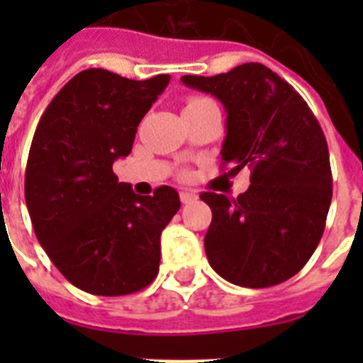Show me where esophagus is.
<instances>
[{
	"mask_svg": "<svg viewBox=\"0 0 363 363\" xmlns=\"http://www.w3.org/2000/svg\"><path fill=\"white\" fill-rule=\"evenodd\" d=\"M194 199H198V194L196 192H181V201L182 203H190Z\"/></svg>",
	"mask_w": 363,
	"mask_h": 363,
	"instance_id": "esophagus-1",
	"label": "esophagus"
}]
</instances>
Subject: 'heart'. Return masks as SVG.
Listing matches in <instances>:
<instances>
[{
  "label": "heart",
  "mask_w": 363,
  "mask_h": 363,
  "mask_svg": "<svg viewBox=\"0 0 363 363\" xmlns=\"http://www.w3.org/2000/svg\"><path fill=\"white\" fill-rule=\"evenodd\" d=\"M207 101H211V99L207 98H190L188 99V105H201V104H207ZM186 105V107H188Z\"/></svg>",
  "instance_id": "obj_1"
}]
</instances>
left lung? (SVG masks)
Instances as JSON below:
<instances>
[{"mask_svg": "<svg viewBox=\"0 0 363 363\" xmlns=\"http://www.w3.org/2000/svg\"><path fill=\"white\" fill-rule=\"evenodd\" d=\"M181 81L224 105L222 162L233 165V173L250 167V186L238 199L199 196L213 211L205 235L211 267L247 288L288 281L318 247L332 203V167L320 124L303 98L262 64Z\"/></svg>", "mask_w": 363, "mask_h": 363, "instance_id": "8db88e82", "label": "left lung"}]
</instances>
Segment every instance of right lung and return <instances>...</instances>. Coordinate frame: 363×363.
Wrapping results in <instances>:
<instances>
[{"mask_svg":"<svg viewBox=\"0 0 363 363\" xmlns=\"http://www.w3.org/2000/svg\"><path fill=\"white\" fill-rule=\"evenodd\" d=\"M169 79L84 69L37 124L26 165L28 213L48 258L88 294L125 296L158 275L160 235L181 207L179 194L160 186L137 196L113 164L131 152L137 125Z\"/></svg>","mask_w":363,"mask_h":363,"instance_id":"add662e5","label":"right lung"}]
</instances>
